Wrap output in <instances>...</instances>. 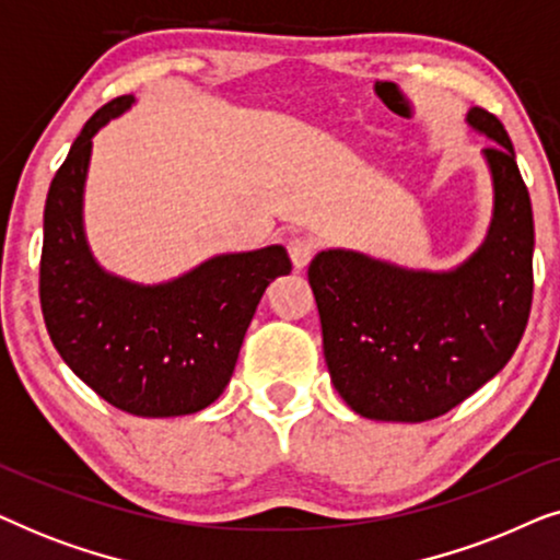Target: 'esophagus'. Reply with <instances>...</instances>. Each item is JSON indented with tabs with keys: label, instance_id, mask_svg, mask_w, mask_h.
<instances>
[{
	"label": "esophagus",
	"instance_id": "obj_1",
	"mask_svg": "<svg viewBox=\"0 0 560 560\" xmlns=\"http://www.w3.org/2000/svg\"><path fill=\"white\" fill-rule=\"evenodd\" d=\"M288 255L295 270H303V267L313 259V255H316V242L308 240V236H293V240L288 242Z\"/></svg>",
	"mask_w": 560,
	"mask_h": 560
}]
</instances>
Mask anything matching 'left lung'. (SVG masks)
Listing matches in <instances>:
<instances>
[{
    "instance_id": "8db88e82",
    "label": "left lung",
    "mask_w": 560,
    "mask_h": 560,
    "mask_svg": "<svg viewBox=\"0 0 560 560\" xmlns=\"http://www.w3.org/2000/svg\"><path fill=\"white\" fill-rule=\"evenodd\" d=\"M466 121L485 150L494 211L487 240L454 270L428 272L351 249L313 257L324 357L336 393L362 418L423 423L494 377L523 339L533 303V206L502 121Z\"/></svg>"
}]
</instances>
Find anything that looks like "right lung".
<instances>
[{
	"label": "right lung",
	"mask_w": 560,
	"mask_h": 560,
	"mask_svg": "<svg viewBox=\"0 0 560 560\" xmlns=\"http://www.w3.org/2000/svg\"><path fill=\"white\" fill-rule=\"evenodd\" d=\"M135 96L104 104L50 183L43 217L40 305L52 347L98 397L140 418L190 416L234 374L267 285L293 270L285 247L206 259L180 278L140 285L106 272L83 232L91 140Z\"/></svg>",
	"instance_id": "add662e5"
}]
</instances>
